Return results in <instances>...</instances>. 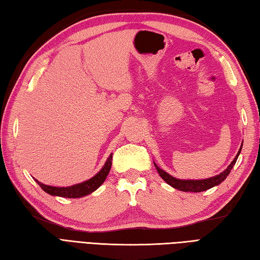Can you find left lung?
Masks as SVG:
<instances>
[{
  "label": "left lung",
  "instance_id": "8db88e82",
  "mask_svg": "<svg viewBox=\"0 0 260 260\" xmlns=\"http://www.w3.org/2000/svg\"><path fill=\"white\" fill-rule=\"evenodd\" d=\"M242 147V144H241ZM241 147L239 148V152L237 153L236 157L234 158V161L229 164V167L225 169L223 172H221L218 175L212 176V178H209V179H203V180H180V179H175L174 176L170 175L169 173L165 172L164 170L159 169L157 165L154 163L155 165V168L157 170V172L159 174V176L167 182L168 184H170L174 189H178L180 191H183V192H202V191H207L209 189H211V187L215 186V185H219L221 183L222 181H224L227 179V176L229 175L230 171L233 170L234 165L237 162V158H238L239 154L241 152Z\"/></svg>",
  "mask_w": 260,
  "mask_h": 260
}]
</instances>
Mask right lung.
Segmentation results:
<instances>
[{
  "label": "right lung",
  "mask_w": 260,
  "mask_h": 260,
  "mask_svg": "<svg viewBox=\"0 0 260 260\" xmlns=\"http://www.w3.org/2000/svg\"><path fill=\"white\" fill-rule=\"evenodd\" d=\"M112 159H113V153L110 154L109 157L107 158L106 163L103 167V169L99 171V172L92 176L91 179L87 180L85 182H81V183L71 185V186H66V187H58V186H51V185H46L36 180L37 183L40 185L41 189L47 192L48 194L56 196V197H62V198H81L90 194L93 191H96L99 186H101L104 181L106 180L107 175L112 168Z\"/></svg>",
  "instance_id": "add662e5"
}]
</instances>
